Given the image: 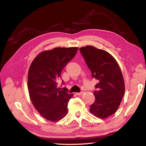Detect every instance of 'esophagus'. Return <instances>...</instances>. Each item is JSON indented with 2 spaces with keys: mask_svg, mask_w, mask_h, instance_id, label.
I'll use <instances>...</instances> for the list:
<instances>
[{
  "mask_svg": "<svg viewBox=\"0 0 146 146\" xmlns=\"http://www.w3.org/2000/svg\"><path fill=\"white\" fill-rule=\"evenodd\" d=\"M83 94H84V92H80V93H76V95H78V96H79V95H83Z\"/></svg>",
  "mask_w": 146,
  "mask_h": 146,
  "instance_id": "obj_1",
  "label": "esophagus"
}]
</instances>
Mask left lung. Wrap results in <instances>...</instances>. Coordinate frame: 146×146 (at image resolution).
I'll list each match as a JSON object with an SVG mask.
<instances>
[{
	"label": "left lung",
	"mask_w": 146,
	"mask_h": 146,
	"mask_svg": "<svg viewBox=\"0 0 146 146\" xmlns=\"http://www.w3.org/2000/svg\"><path fill=\"white\" fill-rule=\"evenodd\" d=\"M80 51L91 71L93 78L99 82L94 94L95 100L90 111L95 117L105 119L119 107L124 95L125 83L122 71L112 56L92 46L80 48Z\"/></svg>",
	"instance_id": "obj_1"
}]
</instances>
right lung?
Returning a JSON list of instances; mask_svg holds the SVG:
<instances>
[{
    "mask_svg": "<svg viewBox=\"0 0 146 146\" xmlns=\"http://www.w3.org/2000/svg\"><path fill=\"white\" fill-rule=\"evenodd\" d=\"M78 48H55L42 51L31 64L27 86L32 103L46 119L57 122L68 113V103L73 94L57 88L61 71L75 57ZM63 82H62L63 83Z\"/></svg>",
    "mask_w": 146,
    "mask_h": 146,
    "instance_id": "add662e5",
    "label": "right lung"
}]
</instances>
